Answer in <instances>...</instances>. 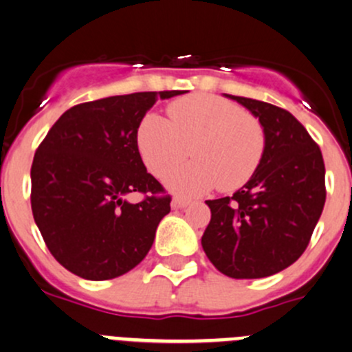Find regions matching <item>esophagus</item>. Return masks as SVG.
<instances>
[{
	"instance_id": "esophagus-1",
	"label": "esophagus",
	"mask_w": 352,
	"mask_h": 352,
	"mask_svg": "<svg viewBox=\"0 0 352 352\" xmlns=\"http://www.w3.org/2000/svg\"><path fill=\"white\" fill-rule=\"evenodd\" d=\"M190 204V201H186V199H179V197H175L172 201V208L173 209H184V208H187V206Z\"/></svg>"
}]
</instances>
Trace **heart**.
<instances>
[{
	"mask_svg": "<svg viewBox=\"0 0 352 352\" xmlns=\"http://www.w3.org/2000/svg\"><path fill=\"white\" fill-rule=\"evenodd\" d=\"M168 119L150 112L136 133L146 168L158 179L168 175L192 150L196 162L166 179L179 196L192 197L219 186L235 190L257 172L265 151V133L257 117L209 94H194L168 105Z\"/></svg>",
	"mask_w": 352,
	"mask_h": 352,
	"instance_id": "1",
	"label": "heart"
}]
</instances>
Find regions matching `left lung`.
Here are the masks:
<instances>
[{"instance_id": "8db88e82", "label": "left lung", "mask_w": 352, "mask_h": 352, "mask_svg": "<svg viewBox=\"0 0 352 352\" xmlns=\"http://www.w3.org/2000/svg\"><path fill=\"white\" fill-rule=\"evenodd\" d=\"M250 110L265 133L257 172L232 197L206 201L211 221L201 243L219 272L258 279L289 267L311 239L325 204L318 144L287 110L226 95Z\"/></svg>"}]
</instances>
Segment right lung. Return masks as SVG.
Here are the masks:
<instances>
[{"mask_svg":"<svg viewBox=\"0 0 352 352\" xmlns=\"http://www.w3.org/2000/svg\"><path fill=\"white\" fill-rule=\"evenodd\" d=\"M140 91L66 110L32 163V212L56 261L73 274L105 281L136 267L170 212V196L146 172L136 144L140 122L158 98ZM145 199L133 205L127 193Z\"/></svg>","mask_w":352,"mask_h":352,"instance_id":"obj_1","label":"right lung"}]
</instances>
